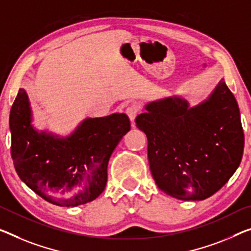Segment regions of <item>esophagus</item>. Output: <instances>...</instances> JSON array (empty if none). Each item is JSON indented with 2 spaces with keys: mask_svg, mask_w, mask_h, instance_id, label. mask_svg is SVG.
<instances>
[{
  "mask_svg": "<svg viewBox=\"0 0 251 251\" xmlns=\"http://www.w3.org/2000/svg\"><path fill=\"white\" fill-rule=\"evenodd\" d=\"M126 113L129 117L130 121L132 122V126H134V120H136L137 115L139 113V107L136 105V104H132V105H130V106L126 107Z\"/></svg>",
  "mask_w": 251,
  "mask_h": 251,
  "instance_id": "34e87169",
  "label": "esophagus"
}]
</instances>
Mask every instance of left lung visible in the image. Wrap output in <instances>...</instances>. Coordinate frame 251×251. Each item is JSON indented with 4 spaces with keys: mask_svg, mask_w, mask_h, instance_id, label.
Listing matches in <instances>:
<instances>
[{
    "mask_svg": "<svg viewBox=\"0 0 251 251\" xmlns=\"http://www.w3.org/2000/svg\"><path fill=\"white\" fill-rule=\"evenodd\" d=\"M145 110L136 123L148 139L153 179L167 195L202 201L237 171L244 130L236 98L223 78L198 105L173 95L147 103Z\"/></svg>",
    "mask_w": 251,
    "mask_h": 251,
    "instance_id": "8db88e82",
    "label": "left lung"
}]
</instances>
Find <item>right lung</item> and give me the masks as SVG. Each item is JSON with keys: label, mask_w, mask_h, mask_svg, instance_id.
I'll use <instances>...</instances> for the list:
<instances>
[{"label": "right lung", "mask_w": 251, "mask_h": 251, "mask_svg": "<svg viewBox=\"0 0 251 251\" xmlns=\"http://www.w3.org/2000/svg\"><path fill=\"white\" fill-rule=\"evenodd\" d=\"M11 156L19 177L49 203L77 206L104 191L107 164L130 130L125 113L87 118L67 137L38 131L28 94L20 88L10 112Z\"/></svg>", "instance_id": "obj_1"}]
</instances>
